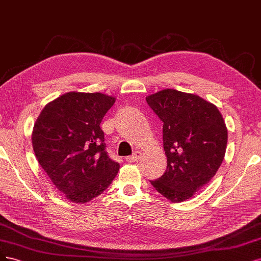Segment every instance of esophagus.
I'll return each instance as SVG.
<instances>
[{"label":"esophagus","instance_id":"esophagus-1","mask_svg":"<svg viewBox=\"0 0 261 261\" xmlns=\"http://www.w3.org/2000/svg\"><path fill=\"white\" fill-rule=\"evenodd\" d=\"M141 156H142V153L139 152V150H137V152H134L132 155L125 157V161H127V162H136V161H139Z\"/></svg>","mask_w":261,"mask_h":261}]
</instances>
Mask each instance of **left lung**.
Instances as JSON below:
<instances>
[{"mask_svg":"<svg viewBox=\"0 0 261 261\" xmlns=\"http://www.w3.org/2000/svg\"><path fill=\"white\" fill-rule=\"evenodd\" d=\"M164 123L165 173L150 184L171 201L193 196L213 179L223 162L228 130L214 104L173 89L146 97Z\"/></svg>","mask_w":261,"mask_h":261,"instance_id":"obj_1","label":"left lung"}]
</instances>
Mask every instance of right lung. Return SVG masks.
<instances>
[{
	"label": "right lung",
	"mask_w": 261,
	"mask_h": 261,
	"mask_svg": "<svg viewBox=\"0 0 261 261\" xmlns=\"http://www.w3.org/2000/svg\"><path fill=\"white\" fill-rule=\"evenodd\" d=\"M115 97L69 92L48 103L32 132L37 159L57 190L73 203H88L111 186L119 164L106 152L99 124Z\"/></svg>",
	"instance_id": "1"
}]
</instances>
